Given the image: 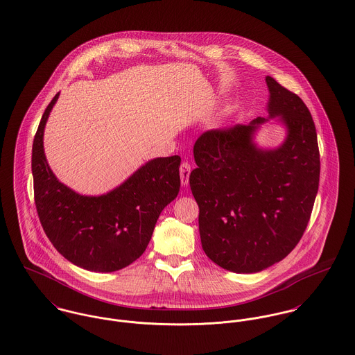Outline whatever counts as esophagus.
<instances>
[{"label":"esophagus","instance_id":"34e87169","mask_svg":"<svg viewBox=\"0 0 355 355\" xmlns=\"http://www.w3.org/2000/svg\"><path fill=\"white\" fill-rule=\"evenodd\" d=\"M192 171V167L188 162H182L180 166V175H181V184L187 187L189 184V174Z\"/></svg>","mask_w":355,"mask_h":355}]
</instances>
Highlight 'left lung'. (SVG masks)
<instances>
[{
	"mask_svg": "<svg viewBox=\"0 0 355 355\" xmlns=\"http://www.w3.org/2000/svg\"><path fill=\"white\" fill-rule=\"evenodd\" d=\"M268 119L202 133L189 175L205 254L236 274L260 272L300 242L313 209L320 178L315 122L302 99L267 76ZM275 119L286 129L275 149L254 141Z\"/></svg>",
	"mask_w": 355,
	"mask_h": 355,
	"instance_id": "obj_1",
	"label": "left lung"
}]
</instances>
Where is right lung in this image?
Here are the masks:
<instances>
[{
  "label": "right lung",
  "mask_w": 355,
  "mask_h": 355,
  "mask_svg": "<svg viewBox=\"0 0 355 355\" xmlns=\"http://www.w3.org/2000/svg\"><path fill=\"white\" fill-rule=\"evenodd\" d=\"M46 107L33 144L34 196L42 227L72 264L92 272H114L146 250L163 208L180 192L178 155L148 160L117 188L99 196L80 195L51 171L43 148Z\"/></svg>",
  "instance_id": "1"
}]
</instances>
